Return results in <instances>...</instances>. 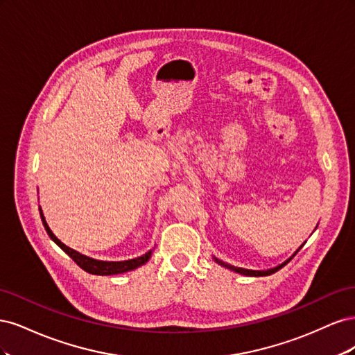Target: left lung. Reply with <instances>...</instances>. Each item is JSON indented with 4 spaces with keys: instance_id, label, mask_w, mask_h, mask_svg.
<instances>
[{
    "instance_id": "1",
    "label": "left lung",
    "mask_w": 355,
    "mask_h": 355,
    "mask_svg": "<svg viewBox=\"0 0 355 355\" xmlns=\"http://www.w3.org/2000/svg\"><path fill=\"white\" fill-rule=\"evenodd\" d=\"M304 245V244H302ZM300 245V247H302ZM296 254V253H295ZM293 254V256H295ZM292 256V257H293ZM292 257H290V259H292ZM290 259L288 261H286L284 263H282V265H278L277 268H272V270H268V271H252V270H244V268H237V266H232V265H228V263H225V262H222V261H219V259H216V257H214V261H216L219 265H222V266H225V268H228V270H231V271H235V272H239V274H243V275H247V277H263V275H271V274H274V272H277L278 270H282V268L286 265V263H288L290 262Z\"/></svg>"
}]
</instances>
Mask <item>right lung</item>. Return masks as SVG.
<instances>
[{
  "label": "right lung",
  "mask_w": 355,
  "mask_h": 355,
  "mask_svg": "<svg viewBox=\"0 0 355 355\" xmlns=\"http://www.w3.org/2000/svg\"><path fill=\"white\" fill-rule=\"evenodd\" d=\"M40 214H41V220H42V225H44V228L49 234V237L55 241L60 249L65 252L71 259L77 263L81 270L87 271L90 274H94V275H114V274H121V272H127V271H132L135 270V268L144 265L145 262H148L149 257H151V253L153 252H148L145 253L144 256L141 257H136V259H130V261H123V262H103V261H96V259H92V257H87L84 256L78 252H75L72 249H69L68 245L63 244L59 239H56V235L51 232V230L49 228V225L44 219V214H42L41 209H40Z\"/></svg>",
  "instance_id": "obj_1"
}]
</instances>
